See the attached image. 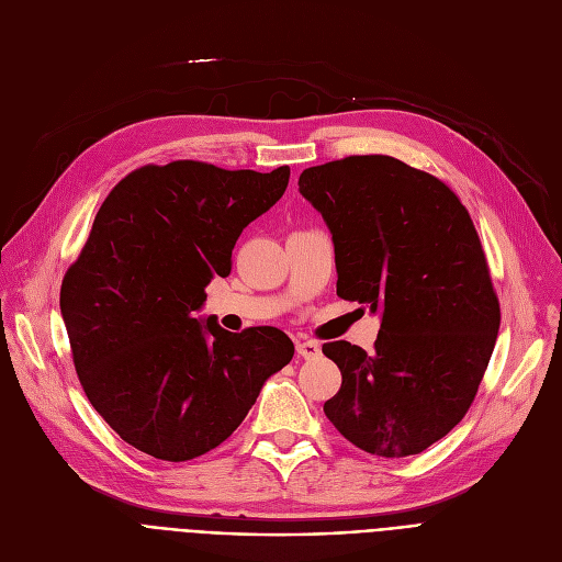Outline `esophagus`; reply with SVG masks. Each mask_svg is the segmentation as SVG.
Returning a JSON list of instances; mask_svg holds the SVG:
<instances>
[{"label":"esophagus","instance_id":"1","mask_svg":"<svg viewBox=\"0 0 562 562\" xmlns=\"http://www.w3.org/2000/svg\"><path fill=\"white\" fill-rule=\"evenodd\" d=\"M296 352L305 360H316L321 356V346L316 341H296Z\"/></svg>","mask_w":562,"mask_h":562}]
</instances>
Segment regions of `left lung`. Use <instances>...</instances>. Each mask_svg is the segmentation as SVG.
Returning <instances> with one entry per match:
<instances>
[{
  "instance_id": "obj_1",
  "label": "left lung",
  "mask_w": 562,
  "mask_h": 562,
  "mask_svg": "<svg viewBox=\"0 0 562 562\" xmlns=\"http://www.w3.org/2000/svg\"><path fill=\"white\" fill-rule=\"evenodd\" d=\"M299 191L333 234L337 296L380 314L371 352L323 344L341 371L323 412L371 456H417L462 422L494 350L476 227L445 182L385 155L307 168Z\"/></svg>"
}]
</instances>
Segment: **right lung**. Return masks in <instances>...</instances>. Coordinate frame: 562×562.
Masks as SVG:
<instances>
[{
  "label": "right lung",
  "instance_id": "1",
  "mask_svg": "<svg viewBox=\"0 0 562 562\" xmlns=\"http://www.w3.org/2000/svg\"><path fill=\"white\" fill-rule=\"evenodd\" d=\"M286 184L289 166L172 161L130 172L102 202L64 278L61 316L88 401L130 447L168 462L216 449L291 362L278 328L234 335L198 316L244 227Z\"/></svg>",
  "mask_w": 562,
  "mask_h": 562
}]
</instances>
